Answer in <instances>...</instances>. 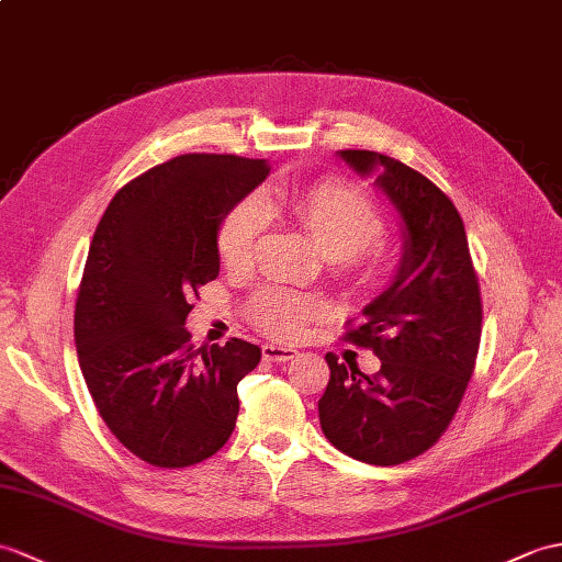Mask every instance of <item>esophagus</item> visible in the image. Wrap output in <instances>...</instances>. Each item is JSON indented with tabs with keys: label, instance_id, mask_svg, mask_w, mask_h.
Returning a JSON list of instances; mask_svg holds the SVG:
<instances>
[{
	"label": "esophagus",
	"instance_id": "34e87169",
	"mask_svg": "<svg viewBox=\"0 0 562 562\" xmlns=\"http://www.w3.org/2000/svg\"><path fill=\"white\" fill-rule=\"evenodd\" d=\"M296 357V349L280 347V345H263V359L268 361H292Z\"/></svg>",
	"mask_w": 562,
	"mask_h": 562
}]
</instances>
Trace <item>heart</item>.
I'll return each instance as SVG.
<instances>
[{
  "label": "heart",
  "mask_w": 562,
  "mask_h": 562,
  "mask_svg": "<svg viewBox=\"0 0 562 562\" xmlns=\"http://www.w3.org/2000/svg\"><path fill=\"white\" fill-rule=\"evenodd\" d=\"M284 213L304 227L335 270L351 284L381 286L390 276V258L381 244L383 217L367 193L337 179H321L306 187L270 189L260 199L249 195L222 217L217 229V254L227 268L249 266L263 237L268 215ZM251 321L278 340H294L311 321L321 318L325 304L318 296L266 286L249 304Z\"/></svg>",
  "instance_id": "1"
}]
</instances>
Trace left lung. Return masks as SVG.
Segmentation results:
<instances>
[{
	"mask_svg": "<svg viewBox=\"0 0 562 562\" xmlns=\"http://www.w3.org/2000/svg\"><path fill=\"white\" fill-rule=\"evenodd\" d=\"M404 222V254L387 290L363 308L345 340L373 349L375 375L325 355L330 381L318 400L321 428L337 450L378 467L434 448L458 414L481 342V290L458 207L434 181L373 150H340Z\"/></svg>",
	"mask_w": 562,
	"mask_h": 562,
	"instance_id": "obj_1",
	"label": "left lung"
}]
</instances>
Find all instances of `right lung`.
Returning a JSON list of instances; mask_svg holds the SVG:
<instances>
[{
    "instance_id": "1",
    "label": "right lung",
    "mask_w": 562,
    "mask_h": 562,
    "mask_svg": "<svg viewBox=\"0 0 562 562\" xmlns=\"http://www.w3.org/2000/svg\"><path fill=\"white\" fill-rule=\"evenodd\" d=\"M270 172L266 160L187 153L114 193L78 286V363L112 436L153 467L199 464L229 440L237 385L260 349H193L184 328L217 278L220 222Z\"/></svg>"
}]
</instances>
